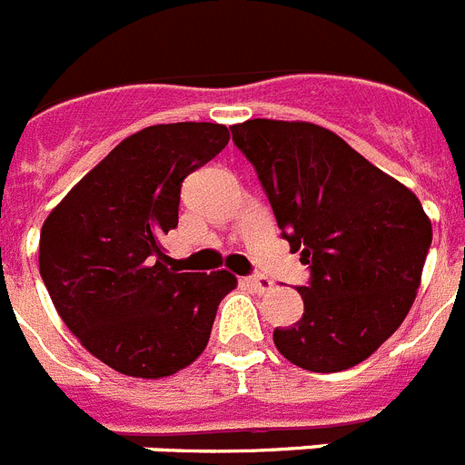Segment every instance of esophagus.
Listing matches in <instances>:
<instances>
[{
    "label": "esophagus",
    "mask_w": 465,
    "mask_h": 465,
    "mask_svg": "<svg viewBox=\"0 0 465 465\" xmlns=\"http://www.w3.org/2000/svg\"><path fill=\"white\" fill-rule=\"evenodd\" d=\"M249 286L256 293H270L274 289V282L270 277H265V274H253V277H249Z\"/></svg>",
    "instance_id": "34e87169"
}]
</instances>
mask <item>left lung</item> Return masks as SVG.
<instances>
[{
  "label": "left lung",
  "instance_id": "1",
  "mask_svg": "<svg viewBox=\"0 0 465 465\" xmlns=\"http://www.w3.org/2000/svg\"><path fill=\"white\" fill-rule=\"evenodd\" d=\"M291 252L310 265L305 312L274 331L279 354L312 372L354 368L391 338L421 283L433 228L410 188L314 123L232 125Z\"/></svg>",
  "mask_w": 465,
  "mask_h": 465
}]
</instances>
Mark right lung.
Returning <instances> with one entry per match:
<instances>
[{"instance_id": "right-lung-1", "label": "right lung", "mask_w": 465, "mask_h": 465, "mask_svg": "<svg viewBox=\"0 0 465 465\" xmlns=\"http://www.w3.org/2000/svg\"><path fill=\"white\" fill-rule=\"evenodd\" d=\"M219 123H167L123 139L44 221L39 272L57 314L94 359L160 380L203 354L235 274L174 272L163 237L182 183L219 155Z\"/></svg>"}]
</instances>
